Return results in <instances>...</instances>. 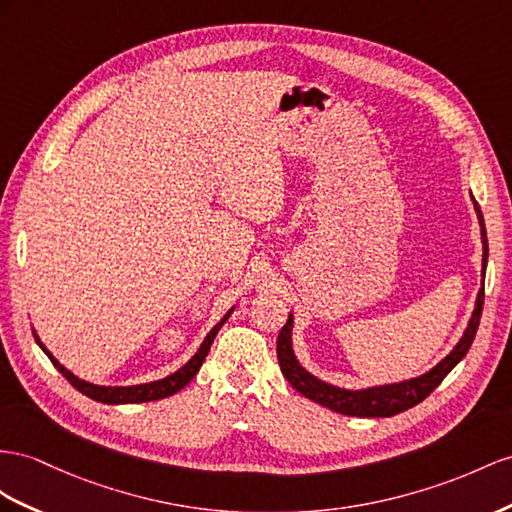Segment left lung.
Returning a JSON list of instances; mask_svg holds the SVG:
<instances>
[{
  "label": "left lung",
  "mask_w": 512,
  "mask_h": 512,
  "mask_svg": "<svg viewBox=\"0 0 512 512\" xmlns=\"http://www.w3.org/2000/svg\"><path fill=\"white\" fill-rule=\"evenodd\" d=\"M474 205H476V214L480 220V233H482V277H484V268H487V257H489V242H487V229H484V218H482L480 207L476 201H474ZM482 305H484V279H482V287L478 292L476 309H474V313H471V320L467 324V331L448 357H445L441 363H437L435 368L426 372L424 376H417V378H411V381L396 383V385L370 387V389H361V391H348V389L333 387L329 383H322L316 376H311L307 370L300 368V363L296 361L294 350H292L294 320L290 313V318H287L285 326L279 333V339H277V357H279L281 372L296 391H300L305 398L318 402L331 411H337L342 415H352V417L398 415L406 409H411V406L419 404L422 400H426L430 393L441 385L443 378L452 372L454 365L467 355V350H469L471 342H474L476 331H478Z\"/></svg>",
  "instance_id": "8db88e82"
}]
</instances>
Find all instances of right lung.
Returning <instances> with one entry per match:
<instances>
[{"label":"right lung","mask_w":512,"mask_h":512,"mask_svg":"<svg viewBox=\"0 0 512 512\" xmlns=\"http://www.w3.org/2000/svg\"><path fill=\"white\" fill-rule=\"evenodd\" d=\"M229 316H231V311L214 326L212 331L207 333V337L203 339L201 348L196 350V355H194L186 365H183L181 370H177L175 374H170V376L162 378V381L147 383V385H136V387H99V385H93V383H86V381H82V378L73 376L67 368H64V365H60V363L54 359V355H51V352L41 344V339H38L36 333H34V337H36L38 346H41L45 355L49 357V361L54 363V368H58V372H60L64 378H67V381H69L77 391H82L84 396L93 398V400H97V402H103V404H136V402H153V400L168 398V396H173V393H177L179 389L186 387V385L192 381V378L196 376V372L201 370V365H203V361H205V357H207V352H209V346H212L216 333L220 331V326L227 322Z\"/></svg>","instance_id":"1"}]
</instances>
